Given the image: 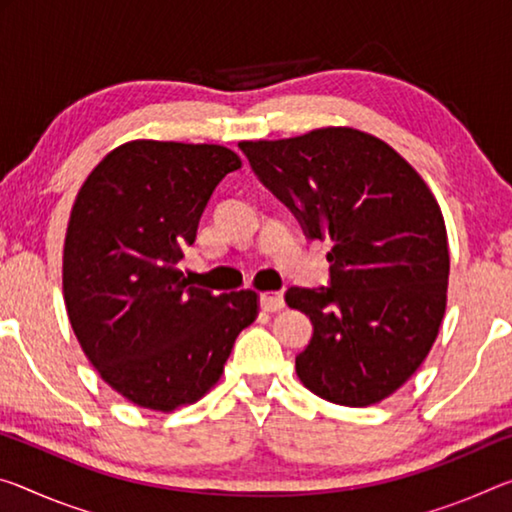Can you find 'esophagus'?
I'll return each instance as SVG.
<instances>
[{
	"label": "esophagus",
	"mask_w": 512,
	"mask_h": 512,
	"mask_svg": "<svg viewBox=\"0 0 512 512\" xmlns=\"http://www.w3.org/2000/svg\"><path fill=\"white\" fill-rule=\"evenodd\" d=\"M259 307L264 312H278L285 307V298L278 291H264V294H259Z\"/></svg>",
	"instance_id": "esophagus-1"
}]
</instances>
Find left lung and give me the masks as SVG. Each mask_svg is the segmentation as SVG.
<instances>
[{
	"label": "left lung",
	"instance_id": "1",
	"mask_svg": "<svg viewBox=\"0 0 512 512\" xmlns=\"http://www.w3.org/2000/svg\"><path fill=\"white\" fill-rule=\"evenodd\" d=\"M239 148L305 237L332 243L328 287L285 294L314 328L298 378L348 408L387 399L426 360L444 316L449 246L433 193L385 141L351 127Z\"/></svg>",
	"mask_w": 512,
	"mask_h": 512
}]
</instances>
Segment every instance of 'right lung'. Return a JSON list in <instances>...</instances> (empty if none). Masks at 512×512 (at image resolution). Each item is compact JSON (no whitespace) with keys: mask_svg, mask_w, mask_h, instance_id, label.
Returning <instances> with one entry per match:
<instances>
[{"mask_svg":"<svg viewBox=\"0 0 512 512\" xmlns=\"http://www.w3.org/2000/svg\"><path fill=\"white\" fill-rule=\"evenodd\" d=\"M241 159L223 145L132 141L77 193L63 246L72 330L107 385L148 410L198 401L257 316L255 291L191 287L200 216Z\"/></svg>","mask_w":512,"mask_h":512,"instance_id":"obj_1","label":"right lung"}]
</instances>
